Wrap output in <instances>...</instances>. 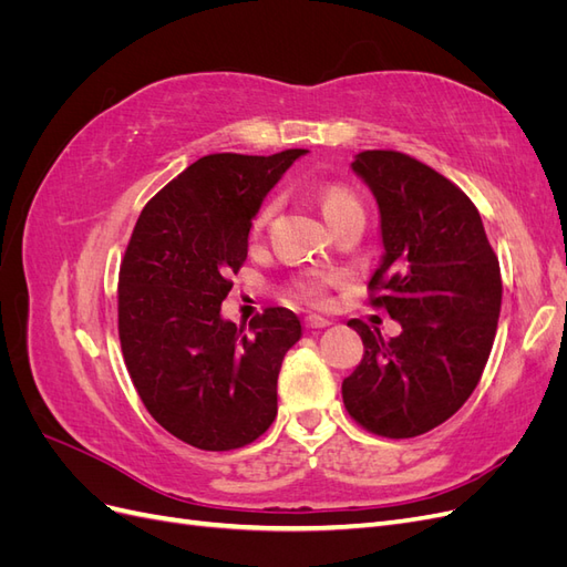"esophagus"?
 Returning <instances> with one entry per match:
<instances>
[{
	"mask_svg": "<svg viewBox=\"0 0 567 567\" xmlns=\"http://www.w3.org/2000/svg\"><path fill=\"white\" fill-rule=\"evenodd\" d=\"M331 321L329 319H323V317H319V315H310V317H305V326L307 329H326V326H329Z\"/></svg>",
	"mask_w": 567,
	"mask_h": 567,
	"instance_id": "34e87169",
	"label": "esophagus"
}]
</instances>
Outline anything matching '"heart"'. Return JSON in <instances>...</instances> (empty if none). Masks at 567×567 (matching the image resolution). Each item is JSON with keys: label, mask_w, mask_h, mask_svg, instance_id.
<instances>
[{"label": "heart", "mask_w": 567, "mask_h": 567, "mask_svg": "<svg viewBox=\"0 0 567 567\" xmlns=\"http://www.w3.org/2000/svg\"><path fill=\"white\" fill-rule=\"evenodd\" d=\"M352 203H357V200L352 198V194L348 192V188H342V186H326V188H321V192H319V208H321V215H323L326 221H329L331 217H336L342 208H348V205H352ZM269 215H271V205H267V208L260 213V221H265ZM331 281H333V277H315V279H310L307 284H302L300 293L305 298L319 302L323 298L326 284H331Z\"/></svg>", "instance_id": "b5f03b06"}]
</instances>
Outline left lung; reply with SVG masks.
<instances>
[{"label":"left lung","mask_w":567,"mask_h":567,"mask_svg":"<svg viewBox=\"0 0 567 567\" xmlns=\"http://www.w3.org/2000/svg\"><path fill=\"white\" fill-rule=\"evenodd\" d=\"M379 203L383 255L369 281L400 321L383 340L359 319L364 359L342 402L367 431L416 437L463 406L487 364L502 310L499 260L471 198L447 177L398 151H364L350 163Z\"/></svg>","instance_id":"8db88e82"}]
</instances>
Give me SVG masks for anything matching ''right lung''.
Wrapping results in <instances>:
<instances>
[{
    "label": "right lung",
    "mask_w": 567,
    "mask_h": 567,
    "mask_svg": "<svg viewBox=\"0 0 567 567\" xmlns=\"http://www.w3.org/2000/svg\"><path fill=\"white\" fill-rule=\"evenodd\" d=\"M305 153L203 156L136 219L117 284L120 346L148 414L192 447H244L277 416L279 371L300 319L269 307L248 336L221 317V300L262 200Z\"/></svg>",
    "instance_id": "right-lung-1"
}]
</instances>
